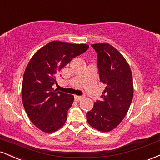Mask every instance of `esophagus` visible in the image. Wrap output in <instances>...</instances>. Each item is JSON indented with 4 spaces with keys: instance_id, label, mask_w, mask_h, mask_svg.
<instances>
[{
    "instance_id": "obj_1",
    "label": "esophagus",
    "mask_w": 160,
    "mask_h": 160,
    "mask_svg": "<svg viewBox=\"0 0 160 160\" xmlns=\"http://www.w3.org/2000/svg\"><path fill=\"white\" fill-rule=\"evenodd\" d=\"M74 98L77 102H80V101H81L82 99L84 98V96L83 95H75Z\"/></svg>"
}]
</instances>
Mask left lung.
<instances>
[{
	"label": "left lung",
	"mask_w": 160,
	"mask_h": 160,
	"mask_svg": "<svg viewBox=\"0 0 160 160\" xmlns=\"http://www.w3.org/2000/svg\"><path fill=\"white\" fill-rule=\"evenodd\" d=\"M92 47L98 54L100 82L106 87L102 101L95 102L86 119L93 128L106 132L117 127L127 113L133 98L132 74L124 57L111 45L96 43Z\"/></svg>",
	"instance_id": "1"
}]
</instances>
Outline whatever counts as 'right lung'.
I'll list each match as a JSON object with an SVG mask.
<instances>
[{"label":"right lung","mask_w":160,"mask_h":160,"mask_svg":"<svg viewBox=\"0 0 160 160\" xmlns=\"http://www.w3.org/2000/svg\"><path fill=\"white\" fill-rule=\"evenodd\" d=\"M89 49L86 44L52 41L31 58L24 73L22 98L31 121L44 132L56 131L65 124L74 96L54 90L58 72L73 58Z\"/></svg>","instance_id":"obj_1"}]
</instances>
